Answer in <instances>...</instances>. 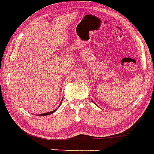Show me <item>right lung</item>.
<instances>
[{"instance_id":"right-lung-1","label":"right lung","mask_w":154,"mask_h":154,"mask_svg":"<svg viewBox=\"0 0 154 154\" xmlns=\"http://www.w3.org/2000/svg\"><path fill=\"white\" fill-rule=\"evenodd\" d=\"M61 102H62V101H61ZM61 102L60 103V104H59V106H58V107H60V105H61ZM58 108L57 109H55V110H53V111H50V112H45V113H42V114H39V116H47V115H50V114H52V113H53V112H55V111H56L57 110H58Z\"/></svg>"}]
</instances>
